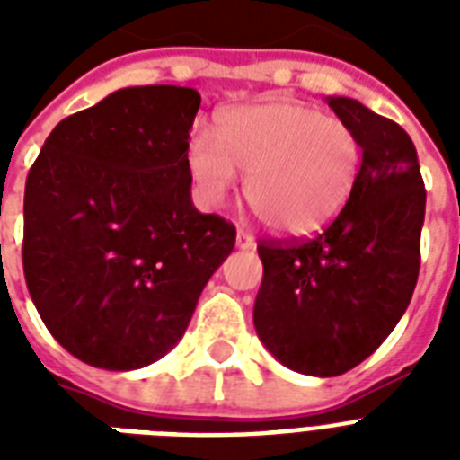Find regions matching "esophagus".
<instances>
[{
    "label": "esophagus",
    "instance_id": "esophagus-1",
    "mask_svg": "<svg viewBox=\"0 0 460 460\" xmlns=\"http://www.w3.org/2000/svg\"><path fill=\"white\" fill-rule=\"evenodd\" d=\"M236 245L238 248H255V238H252L251 231H245V229H238L236 234Z\"/></svg>",
    "mask_w": 460,
    "mask_h": 460
}]
</instances>
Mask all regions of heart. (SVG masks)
Wrapping results in <instances>:
<instances>
[{"instance_id":"1","label":"heart","mask_w":460,"mask_h":460,"mask_svg":"<svg viewBox=\"0 0 460 460\" xmlns=\"http://www.w3.org/2000/svg\"><path fill=\"white\" fill-rule=\"evenodd\" d=\"M360 140L346 121L298 102H262L224 111L217 138L195 126L188 169L208 205L245 173L252 212L277 234L307 236L349 202L360 173Z\"/></svg>"}]
</instances>
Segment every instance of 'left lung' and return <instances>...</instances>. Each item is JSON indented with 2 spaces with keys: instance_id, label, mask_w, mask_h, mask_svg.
Returning <instances> with one entry per match:
<instances>
[{
  "instance_id": "8db88e82",
  "label": "left lung",
  "mask_w": 460,
  "mask_h": 460,
  "mask_svg": "<svg viewBox=\"0 0 460 460\" xmlns=\"http://www.w3.org/2000/svg\"><path fill=\"white\" fill-rule=\"evenodd\" d=\"M329 107L363 150L349 202L314 238L260 241L255 332L288 370L336 377L392 334L420 272L425 183L411 136L350 97Z\"/></svg>"
}]
</instances>
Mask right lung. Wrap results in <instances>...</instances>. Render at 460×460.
Masks as SVG:
<instances>
[{"mask_svg": "<svg viewBox=\"0 0 460 460\" xmlns=\"http://www.w3.org/2000/svg\"><path fill=\"white\" fill-rule=\"evenodd\" d=\"M200 95L111 93L54 126L25 179L23 274L49 334L83 363L138 370L179 343L236 243L190 200Z\"/></svg>", "mask_w": 460, "mask_h": 460, "instance_id": "1", "label": "right lung"}]
</instances>
